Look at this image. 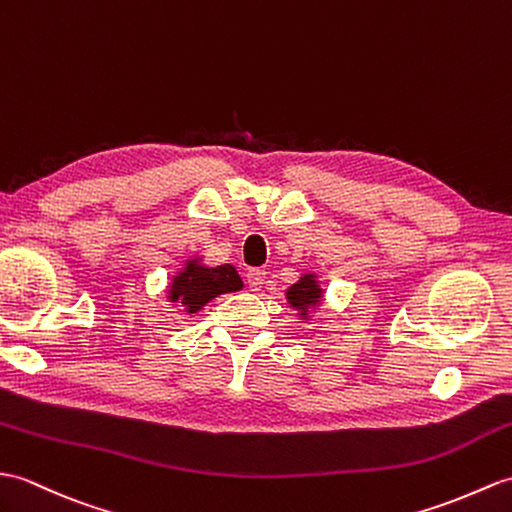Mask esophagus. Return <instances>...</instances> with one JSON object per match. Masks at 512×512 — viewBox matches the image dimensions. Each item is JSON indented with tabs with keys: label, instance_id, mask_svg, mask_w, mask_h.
Returning a JSON list of instances; mask_svg holds the SVG:
<instances>
[{
	"label": "esophagus",
	"instance_id": "esophagus-1",
	"mask_svg": "<svg viewBox=\"0 0 512 512\" xmlns=\"http://www.w3.org/2000/svg\"><path fill=\"white\" fill-rule=\"evenodd\" d=\"M246 281L248 285H251L253 292H259L261 288H264V281H266V270L261 268H251L246 272Z\"/></svg>",
	"mask_w": 512,
	"mask_h": 512
}]
</instances>
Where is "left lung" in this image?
<instances>
[{
  "label": "left lung",
  "mask_w": 512,
  "mask_h": 512,
  "mask_svg": "<svg viewBox=\"0 0 512 512\" xmlns=\"http://www.w3.org/2000/svg\"><path fill=\"white\" fill-rule=\"evenodd\" d=\"M285 301L290 303L292 310H296L303 323L312 320V314L320 310V305L325 301V290L320 288L316 272H303L299 281L285 290Z\"/></svg>",
  "instance_id": "left-lung-1"
}]
</instances>
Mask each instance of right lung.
<instances>
[{
	"instance_id": "right-lung-1",
	"label": "right lung",
	"mask_w": 512,
	"mask_h": 512,
	"mask_svg": "<svg viewBox=\"0 0 512 512\" xmlns=\"http://www.w3.org/2000/svg\"><path fill=\"white\" fill-rule=\"evenodd\" d=\"M244 288L242 277L237 275L235 266L222 264V266H207L202 261V255L185 259L183 268L174 272L165 296L176 307H183L187 316H194L205 305L211 303L220 294L240 292Z\"/></svg>"
}]
</instances>
